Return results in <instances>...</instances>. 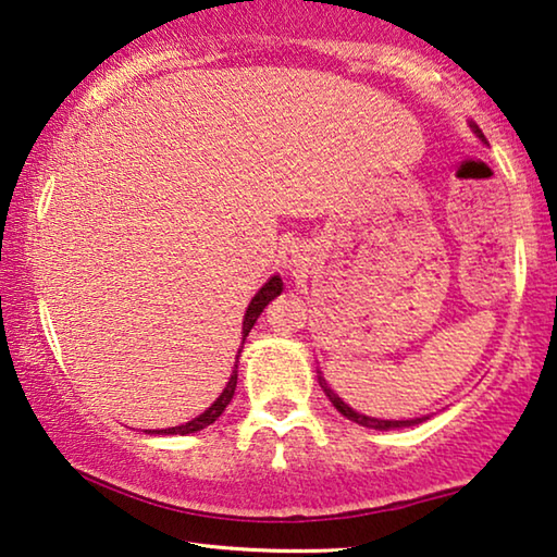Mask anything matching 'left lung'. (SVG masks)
<instances>
[{
	"label": "left lung",
	"instance_id": "8db88e82",
	"mask_svg": "<svg viewBox=\"0 0 557 557\" xmlns=\"http://www.w3.org/2000/svg\"><path fill=\"white\" fill-rule=\"evenodd\" d=\"M473 131L475 134H479L481 138H483V134L479 131V126H473ZM320 379V386H322V392L330 396V401L334 404V409H337L339 413H344V417L347 419H351V421H357V423H361V426H369V429H379V431H386V429H399V426H413V423H421V421H426V419H411V421H382V419H372V417H364V413H359V411H355L351 409V406H347L344 404L337 394H334L330 386H326V382H324V376H317Z\"/></svg>",
	"mask_w": 557,
	"mask_h": 557
}]
</instances>
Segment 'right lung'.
Instances as JSON below:
<instances>
[{
  "label": "right lung",
  "mask_w": 557,
  "mask_h": 557,
  "mask_svg": "<svg viewBox=\"0 0 557 557\" xmlns=\"http://www.w3.org/2000/svg\"><path fill=\"white\" fill-rule=\"evenodd\" d=\"M282 293V280L275 275L272 280H268L262 285V289L258 295L252 297V302H250V307H247V312H245V322H243V337H247V334H250V330H252V324L258 322V317H260V312L264 310V307H268V302H272V299H275L277 295ZM245 342V339H243ZM235 369H237V364H235ZM235 386H237V372H233L231 374V382H227V386H225V392L218 396V401L210 406L208 411H202L198 419H193V421H188V423H183V426H173V429H163V431H156V434H196V431H200V429H206V426H210V423H213L220 413L225 411V406L231 404V399H233V394H235Z\"/></svg>",
  "instance_id": "add662e5"
}]
</instances>
